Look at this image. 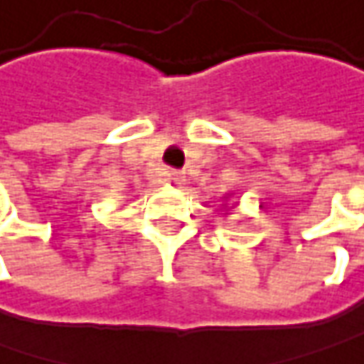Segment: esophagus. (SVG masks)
I'll return each mask as SVG.
<instances>
[{"label": "esophagus", "instance_id": "obj_1", "mask_svg": "<svg viewBox=\"0 0 364 364\" xmlns=\"http://www.w3.org/2000/svg\"><path fill=\"white\" fill-rule=\"evenodd\" d=\"M169 180H171L173 184H182V182H184V176H182L180 171L173 169V171H169Z\"/></svg>", "mask_w": 364, "mask_h": 364}]
</instances>
